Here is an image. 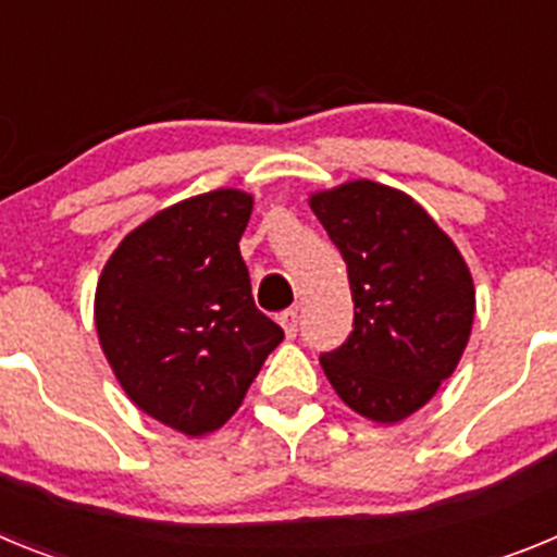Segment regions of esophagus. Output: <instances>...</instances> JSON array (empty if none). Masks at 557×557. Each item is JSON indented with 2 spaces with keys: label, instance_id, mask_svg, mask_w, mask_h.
<instances>
[{
  "label": "esophagus",
  "instance_id": "obj_1",
  "mask_svg": "<svg viewBox=\"0 0 557 557\" xmlns=\"http://www.w3.org/2000/svg\"><path fill=\"white\" fill-rule=\"evenodd\" d=\"M278 323H282L287 337H295V334H298V312H295V309H287V312L278 314Z\"/></svg>",
  "mask_w": 557,
  "mask_h": 557
}]
</instances>
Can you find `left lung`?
Returning <instances> with one entry per match:
<instances>
[{
    "mask_svg": "<svg viewBox=\"0 0 557 557\" xmlns=\"http://www.w3.org/2000/svg\"><path fill=\"white\" fill-rule=\"evenodd\" d=\"M346 259L354 332L321 366L337 396L376 424L412 416L455 373L474 282L449 236L410 195L348 181L309 198Z\"/></svg>",
    "mask_w": 557,
    "mask_h": 557,
    "instance_id": "8db88e82",
    "label": "left lung"
}]
</instances>
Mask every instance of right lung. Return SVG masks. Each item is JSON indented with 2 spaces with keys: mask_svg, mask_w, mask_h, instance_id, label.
Segmentation results:
<instances>
[{
  "mask_svg": "<svg viewBox=\"0 0 557 557\" xmlns=\"http://www.w3.org/2000/svg\"><path fill=\"white\" fill-rule=\"evenodd\" d=\"M253 198L214 189L133 228L102 268L95 323L133 405L189 437L239 410L284 339L256 309L239 239Z\"/></svg>",
  "mask_w": 557,
  "mask_h": 557,
  "instance_id": "add662e5",
  "label": "right lung"
}]
</instances>
